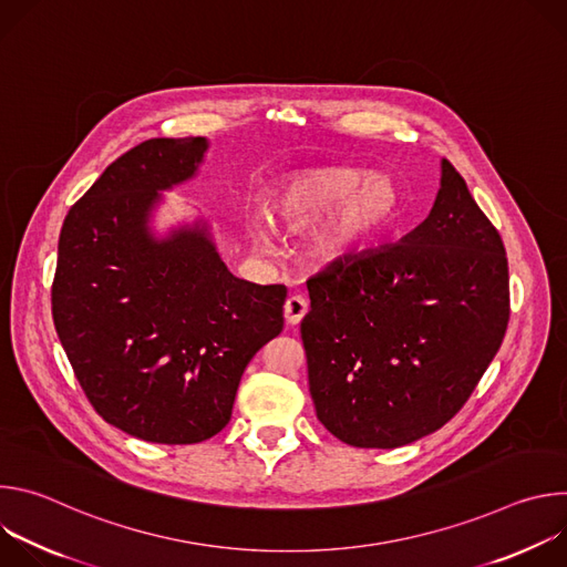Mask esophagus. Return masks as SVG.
I'll return each mask as SVG.
<instances>
[{
	"instance_id": "1",
	"label": "esophagus",
	"mask_w": 567,
	"mask_h": 567,
	"mask_svg": "<svg viewBox=\"0 0 567 567\" xmlns=\"http://www.w3.org/2000/svg\"><path fill=\"white\" fill-rule=\"evenodd\" d=\"M307 309H309L307 298H302V296H289L287 302H285V320L289 322V326H298V322L305 318Z\"/></svg>"
}]
</instances>
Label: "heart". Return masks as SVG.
<instances>
[{"label":"heart","mask_w":567,"mask_h":567,"mask_svg":"<svg viewBox=\"0 0 567 567\" xmlns=\"http://www.w3.org/2000/svg\"><path fill=\"white\" fill-rule=\"evenodd\" d=\"M401 208L399 186L388 175H368L350 166H313L285 177L269 195L267 213L287 230H302L313 219L309 254L320 262H341L383 237ZM256 247L271 251L260 219L249 221Z\"/></svg>","instance_id":"1"}]
</instances>
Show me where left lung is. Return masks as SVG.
<instances>
[{
    "mask_svg": "<svg viewBox=\"0 0 567 567\" xmlns=\"http://www.w3.org/2000/svg\"><path fill=\"white\" fill-rule=\"evenodd\" d=\"M307 289L300 337L316 417L359 449H396L453 420L509 322L503 239L446 158L415 230L332 262Z\"/></svg>",
    "mask_w": 567,
    "mask_h": 567,
    "instance_id": "obj_1",
    "label": "left lung"
}]
</instances>
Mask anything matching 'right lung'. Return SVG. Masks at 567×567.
<instances>
[{
	"mask_svg": "<svg viewBox=\"0 0 567 567\" xmlns=\"http://www.w3.org/2000/svg\"><path fill=\"white\" fill-rule=\"evenodd\" d=\"M208 141L150 138L64 217L55 332L96 413L154 444H197L230 420L241 374L282 332L285 285L235 278L206 221L156 239L150 215L197 175Z\"/></svg>",
	"mask_w": 567,
	"mask_h": 567,
	"instance_id": "right-lung-1",
	"label": "right lung"
}]
</instances>
